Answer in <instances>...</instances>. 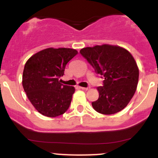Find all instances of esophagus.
I'll return each instance as SVG.
<instances>
[{
  "mask_svg": "<svg viewBox=\"0 0 158 158\" xmlns=\"http://www.w3.org/2000/svg\"><path fill=\"white\" fill-rule=\"evenodd\" d=\"M80 88H81V90H89V88H84V87H80Z\"/></svg>",
  "mask_w": 158,
  "mask_h": 158,
  "instance_id": "esophagus-1",
  "label": "esophagus"
}]
</instances>
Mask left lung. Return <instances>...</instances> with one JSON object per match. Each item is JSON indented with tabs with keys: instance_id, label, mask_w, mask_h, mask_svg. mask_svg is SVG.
<instances>
[{
	"instance_id": "left-lung-1",
	"label": "left lung",
	"mask_w": 158,
	"mask_h": 158,
	"mask_svg": "<svg viewBox=\"0 0 158 158\" xmlns=\"http://www.w3.org/2000/svg\"><path fill=\"white\" fill-rule=\"evenodd\" d=\"M80 53L105 79L103 86L97 88L99 98L92 102L94 109L109 115L126 108L139 79V68L130 52L117 45L102 44L81 49Z\"/></svg>"
}]
</instances>
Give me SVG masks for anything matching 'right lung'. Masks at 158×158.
<instances>
[{
  "label": "right lung",
  "instance_id": "1",
  "mask_svg": "<svg viewBox=\"0 0 158 158\" xmlns=\"http://www.w3.org/2000/svg\"><path fill=\"white\" fill-rule=\"evenodd\" d=\"M77 53L71 48H50L27 61L22 77L23 90L34 108L45 117H58L68 109L75 88L61 84L60 77Z\"/></svg>",
  "mask_w": 158,
  "mask_h": 158
}]
</instances>
